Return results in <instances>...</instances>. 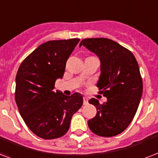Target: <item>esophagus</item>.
<instances>
[{
    "mask_svg": "<svg viewBox=\"0 0 158 158\" xmlns=\"http://www.w3.org/2000/svg\"><path fill=\"white\" fill-rule=\"evenodd\" d=\"M83 100H84V105H87L88 103H89V98H86V97H84V98H83Z\"/></svg>",
    "mask_w": 158,
    "mask_h": 158,
    "instance_id": "1",
    "label": "esophagus"
}]
</instances>
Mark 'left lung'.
Listing matches in <instances>:
<instances>
[{
	"mask_svg": "<svg viewBox=\"0 0 158 158\" xmlns=\"http://www.w3.org/2000/svg\"><path fill=\"white\" fill-rule=\"evenodd\" d=\"M82 45L100 59L97 87L107 98L103 103L94 98L89 101L97 108L96 116L88 121L89 127L98 136H116L132 122L143 94L138 61L130 50L112 40L88 38L80 42L79 47Z\"/></svg>",
	"mask_w": 158,
	"mask_h": 158,
	"instance_id": "1",
	"label": "left lung"
}]
</instances>
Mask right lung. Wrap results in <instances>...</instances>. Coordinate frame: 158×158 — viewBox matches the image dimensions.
I'll return each instance as SVG.
<instances>
[{
  "instance_id": "right-lung-1",
  "label": "right lung",
  "mask_w": 158,
  "mask_h": 158,
  "mask_svg": "<svg viewBox=\"0 0 158 158\" xmlns=\"http://www.w3.org/2000/svg\"><path fill=\"white\" fill-rule=\"evenodd\" d=\"M79 39L50 40L23 60L15 78V98L20 116L35 135L55 139L68 132L72 116L83 104L78 93L65 96L54 91L66 61Z\"/></svg>"
}]
</instances>
